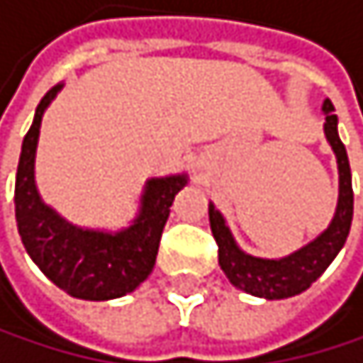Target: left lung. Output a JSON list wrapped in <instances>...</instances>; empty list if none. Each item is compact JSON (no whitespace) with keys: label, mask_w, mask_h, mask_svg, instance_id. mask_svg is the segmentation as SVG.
<instances>
[{"label":"left lung","mask_w":363,"mask_h":363,"mask_svg":"<svg viewBox=\"0 0 363 363\" xmlns=\"http://www.w3.org/2000/svg\"><path fill=\"white\" fill-rule=\"evenodd\" d=\"M335 106L330 99L324 101L326 123L324 130L328 142L337 155V166H340V201H337V213L330 226L317 237L308 246L299 248L297 252L288 255L284 259H259L250 257L237 248L233 235L226 226L224 217L215 206H208L211 230L217 242V257L224 275L233 286L242 288L244 293L266 297V299H284L303 293L311 288L313 281L330 266L337 252L346 244L352 221V182H350V164L346 146L337 135V115H333Z\"/></svg>","instance_id":"left-lung-1"}]
</instances>
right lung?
Wrapping results in <instances>:
<instances>
[{"label":"right lung","instance_id":"obj_1","mask_svg":"<svg viewBox=\"0 0 363 363\" xmlns=\"http://www.w3.org/2000/svg\"><path fill=\"white\" fill-rule=\"evenodd\" d=\"M62 84L41 97L33 126L21 144L15 179V219L23 248L55 286L72 297L104 301L133 293L150 273L162 242L166 219L186 177L150 179L135 224L117 235L82 230L66 224L39 199L35 188V150L46 106Z\"/></svg>","mask_w":363,"mask_h":363}]
</instances>
